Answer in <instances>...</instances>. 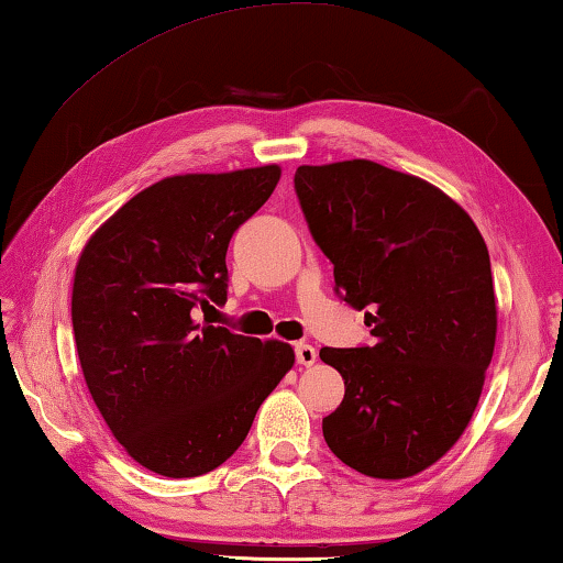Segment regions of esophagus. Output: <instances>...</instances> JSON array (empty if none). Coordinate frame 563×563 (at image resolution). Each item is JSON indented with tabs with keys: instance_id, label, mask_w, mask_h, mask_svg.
<instances>
[{
	"instance_id": "34e87169",
	"label": "esophagus",
	"mask_w": 563,
	"mask_h": 563,
	"mask_svg": "<svg viewBox=\"0 0 563 563\" xmlns=\"http://www.w3.org/2000/svg\"><path fill=\"white\" fill-rule=\"evenodd\" d=\"M295 360H298V365L310 367L318 362V352L308 342H300V345H295Z\"/></svg>"
}]
</instances>
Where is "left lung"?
<instances>
[{
  "label": "left lung",
  "mask_w": 563,
  "mask_h": 563,
  "mask_svg": "<svg viewBox=\"0 0 563 563\" xmlns=\"http://www.w3.org/2000/svg\"><path fill=\"white\" fill-rule=\"evenodd\" d=\"M305 221L373 347H322L345 399L322 419L338 456L373 479L440 462L470 424L497 342L487 243L430 180L367 158L295 170Z\"/></svg>",
  "instance_id": "1"
}]
</instances>
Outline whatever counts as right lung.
<instances>
[{
	"mask_svg": "<svg viewBox=\"0 0 563 563\" xmlns=\"http://www.w3.org/2000/svg\"><path fill=\"white\" fill-rule=\"evenodd\" d=\"M278 180V164L168 176L101 223L76 263L71 325L91 399L161 476L221 466L295 365L288 342L201 318L225 302L228 243Z\"/></svg>",
	"mask_w": 563,
	"mask_h": 563,
	"instance_id": "1",
	"label": "right lung"
}]
</instances>
